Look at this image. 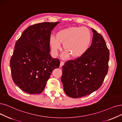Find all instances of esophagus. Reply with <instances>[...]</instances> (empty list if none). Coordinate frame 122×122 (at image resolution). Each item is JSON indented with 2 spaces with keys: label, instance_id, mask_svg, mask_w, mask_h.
I'll return each instance as SVG.
<instances>
[{
  "label": "esophagus",
  "instance_id": "esophagus-1",
  "mask_svg": "<svg viewBox=\"0 0 122 122\" xmlns=\"http://www.w3.org/2000/svg\"><path fill=\"white\" fill-rule=\"evenodd\" d=\"M64 63H65V62L62 61H61V62H60V67H61L63 65H64Z\"/></svg>",
  "mask_w": 122,
  "mask_h": 122
}]
</instances>
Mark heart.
Returning <instances> with one entry per match:
<instances>
[{
  "label": "heart",
  "instance_id": "1",
  "mask_svg": "<svg viewBox=\"0 0 122 122\" xmlns=\"http://www.w3.org/2000/svg\"><path fill=\"white\" fill-rule=\"evenodd\" d=\"M91 40V34L87 27H71L58 31L56 37L51 36L50 43L54 54L56 55L61 50L62 43L66 51L64 56L70 55L71 57L76 58L84 54L88 49Z\"/></svg>",
  "mask_w": 122,
  "mask_h": 122
}]
</instances>
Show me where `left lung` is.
<instances>
[{"label":"left lung","instance_id":"obj_1","mask_svg":"<svg viewBox=\"0 0 122 122\" xmlns=\"http://www.w3.org/2000/svg\"><path fill=\"white\" fill-rule=\"evenodd\" d=\"M91 29V46L81 56L67 61L62 66L64 90L72 98H81L98 90L108 73L109 50L102 36Z\"/></svg>","mask_w":122,"mask_h":122}]
</instances>
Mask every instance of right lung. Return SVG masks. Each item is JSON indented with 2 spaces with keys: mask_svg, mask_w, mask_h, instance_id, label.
I'll list each match as a JSON object with an SVG mask.
<instances>
[{
  "mask_svg": "<svg viewBox=\"0 0 122 122\" xmlns=\"http://www.w3.org/2000/svg\"><path fill=\"white\" fill-rule=\"evenodd\" d=\"M58 23L45 22L28 27L16 41L10 60L12 80L30 94L44 90L52 71L60 66L50 54L51 31Z\"/></svg>",
  "mask_w": 122,
  "mask_h": 122,
  "instance_id": "right-lung-1",
  "label": "right lung"
}]
</instances>
